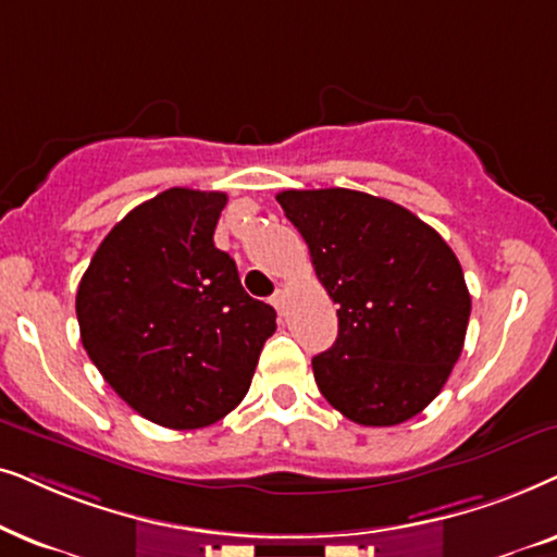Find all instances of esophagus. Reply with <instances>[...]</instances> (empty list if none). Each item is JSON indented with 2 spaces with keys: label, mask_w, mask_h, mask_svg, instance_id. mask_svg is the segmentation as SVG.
Instances as JSON below:
<instances>
[{
  "label": "esophagus",
  "mask_w": 557,
  "mask_h": 557,
  "mask_svg": "<svg viewBox=\"0 0 557 557\" xmlns=\"http://www.w3.org/2000/svg\"><path fill=\"white\" fill-rule=\"evenodd\" d=\"M270 302L274 308H277V313H283V310H285V290H274Z\"/></svg>",
  "instance_id": "1"
}]
</instances>
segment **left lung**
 I'll return each instance as SVG.
<instances>
[{"instance_id": "left-lung-1", "label": "left lung", "mask_w": 557, "mask_h": 557, "mask_svg": "<svg viewBox=\"0 0 557 557\" xmlns=\"http://www.w3.org/2000/svg\"><path fill=\"white\" fill-rule=\"evenodd\" d=\"M277 203L338 302L336 344L313 359L321 395L359 425L414 418L463 351L471 295L454 249L403 206L361 190H283Z\"/></svg>"}]
</instances>
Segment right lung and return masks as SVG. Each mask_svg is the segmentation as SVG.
Masks as SVG:
<instances>
[{
    "instance_id": "1",
    "label": "right lung",
    "mask_w": 557,
    "mask_h": 557,
    "mask_svg": "<svg viewBox=\"0 0 557 557\" xmlns=\"http://www.w3.org/2000/svg\"><path fill=\"white\" fill-rule=\"evenodd\" d=\"M226 193L170 188L99 244L76 295L81 344L109 387L162 428H206L247 395L272 306L249 298L213 232Z\"/></svg>"
}]
</instances>
